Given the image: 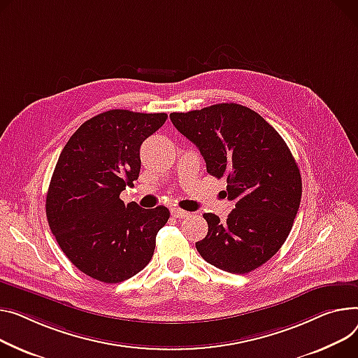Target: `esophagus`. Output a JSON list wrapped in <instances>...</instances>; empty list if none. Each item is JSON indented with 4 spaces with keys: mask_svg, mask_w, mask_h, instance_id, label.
<instances>
[{
    "mask_svg": "<svg viewBox=\"0 0 358 358\" xmlns=\"http://www.w3.org/2000/svg\"><path fill=\"white\" fill-rule=\"evenodd\" d=\"M171 216L176 217V219H184V217H188V216H189V213L185 211V210H181V208L174 207V208H171Z\"/></svg>",
    "mask_w": 358,
    "mask_h": 358,
    "instance_id": "1",
    "label": "esophagus"
}]
</instances>
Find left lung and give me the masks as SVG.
Returning <instances> with one entry per match:
<instances>
[{
    "mask_svg": "<svg viewBox=\"0 0 358 358\" xmlns=\"http://www.w3.org/2000/svg\"><path fill=\"white\" fill-rule=\"evenodd\" d=\"M173 125L200 150L207 173L226 177L234 208L226 222L204 213L201 257L222 271L243 275L268 262L287 241L298 213L302 181L287 142L255 110L217 103L173 112Z\"/></svg>",
    "mask_w": 358,
    "mask_h": 358,
    "instance_id": "left-lung-1",
    "label": "left lung"
}]
</instances>
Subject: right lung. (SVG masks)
Segmentation results:
<instances>
[{
  "mask_svg": "<svg viewBox=\"0 0 358 358\" xmlns=\"http://www.w3.org/2000/svg\"><path fill=\"white\" fill-rule=\"evenodd\" d=\"M166 117L106 110L80 125L60 152L45 199L47 220L67 259L93 279L127 280L152 259L169 208L125 206L119 194L138 180L142 142Z\"/></svg>",
  "mask_w": 358,
  "mask_h": 358,
  "instance_id": "obj_1",
  "label": "right lung"
}]
</instances>
